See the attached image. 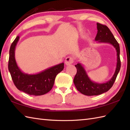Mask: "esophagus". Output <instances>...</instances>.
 I'll return each mask as SVG.
<instances>
[{
	"mask_svg": "<svg viewBox=\"0 0 130 130\" xmlns=\"http://www.w3.org/2000/svg\"><path fill=\"white\" fill-rule=\"evenodd\" d=\"M74 62V59L72 57L70 56H68L65 59V63L67 65H70Z\"/></svg>",
	"mask_w": 130,
	"mask_h": 130,
	"instance_id": "34e87169",
	"label": "esophagus"
}]
</instances>
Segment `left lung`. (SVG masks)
Returning a JSON list of instances; mask_svg holds the SVG:
<instances>
[{
  "label": "left lung",
  "instance_id": "left-lung-1",
  "mask_svg": "<svg viewBox=\"0 0 130 130\" xmlns=\"http://www.w3.org/2000/svg\"><path fill=\"white\" fill-rule=\"evenodd\" d=\"M97 34L95 41L98 42L108 43L111 44L116 50L117 62L115 73L112 78L105 83L99 84L92 82L88 77L86 71L80 63L75 65L77 72L74 79V83L76 88L83 94L85 95H98L107 92L111 89L117 78L121 68V60L120 57V49L119 43L115 39L113 35L106 25L97 23Z\"/></svg>",
  "mask_w": 130,
  "mask_h": 130
}]
</instances>
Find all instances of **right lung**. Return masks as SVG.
I'll use <instances>...</instances> for the list:
<instances>
[{
	"label": "right lung",
	"instance_id": "1",
	"mask_svg": "<svg viewBox=\"0 0 130 130\" xmlns=\"http://www.w3.org/2000/svg\"><path fill=\"white\" fill-rule=\"evenodd\" d=\"M19 39L18 36L12 43L9 50L8 69L14 84L18 90L28 94H45L53 87L55 78L63 69L64 63H60L36 74L23 73L19 69L15 59V48Z\"/></svg>",
	"mask_w": 130,
	"mask_h": 130
}]
</instances>
